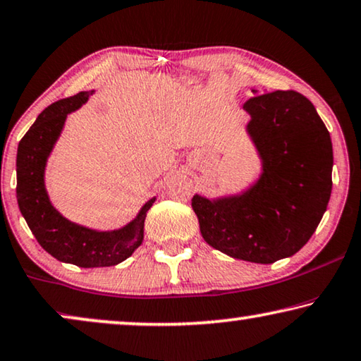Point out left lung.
<instances>
[{
  "instance_id": "1",
  "label": "left lung",
  "mask_w": 361,
  "mask_h": 361,
  "mask_svg": "<svg viewBox=\"0 0 361 361\" xmlns=\"http://www.w3.org/2000/svg\"><path fill=\"white\" fill-rule=\"evenodd\" d=\"M243 109L262 173L242 192L195 195L191 206L212 248L267 265L301 250L317 229L331 200L332 140L311 101L296 91L257 94Z\"/></svg>"
}]
</instances>
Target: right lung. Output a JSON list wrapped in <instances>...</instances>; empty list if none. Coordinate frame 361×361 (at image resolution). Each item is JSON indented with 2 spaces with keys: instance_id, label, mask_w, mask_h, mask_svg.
<instances>
[{
  "instance_id": "1",
  "label": "right lung",
  "mask_w": 361,
  "mask_h": 361,
  "mask_svg": "<svg viewBox=\"0 0 361 361\" xmlns=\"http://www.w3.org/2000/svg\"><path fill=\"white\" fill-rule=\"evenodd\" d=\"M93 93L81 91L45 108L19 142L16 157V197L29 229L54 258L81 268L114 267L129 258L144 240L147 211L155 202L152 197L129 224L114 231L80 226L60 214L50 202L45 190L47 160L62 134L67 116L81 108Z\"/></svg>"
}]
</instances>
